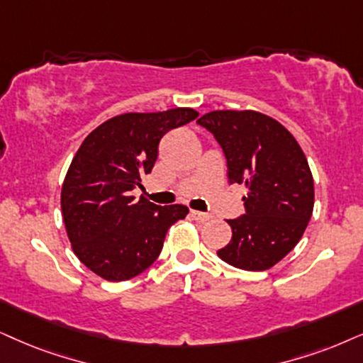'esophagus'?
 Masks as SVG:
<instances>
[{
	"label": "esophagus",
	"instance_id": "esophagus-1",
	"mask_svg": "<svg viewBox=\"0 0 363 363\" xmlns=\"http://www.w3.org/2000/svg\"><path fill=\"white\" fill-rule=\"evenodd\" d=\"M191 216H192V219H194V221H197V223H206V221H209L211 218H213L211 214L201 213V211H191Z\"/></svg>",
	"mask_w": 363,
	"mask_h": 363
}]
</instances>
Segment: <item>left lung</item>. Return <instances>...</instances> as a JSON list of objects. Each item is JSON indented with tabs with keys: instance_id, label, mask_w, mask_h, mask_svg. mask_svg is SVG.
Wrapping results in <instances>:
<instances>
[{
	"instance_id": "obj_1",
	"label": "left lung",
	"mask_w": 363,
	"mask_h": 363,
	"mask_svg": "<svg viewBox=\"0 0 363 363\" xmlns=\"http://www.w3.org/2000/svg\"><path fill=\"white\" fill-rule=\"evenodd\" d=\"M223 147L231 182L246 186V214L228 219L233 238L218 251L228 264L264 272L298 245L313 213L315 186L295 137L256 110H213L197 121Z\"/></svg>"
}]
</instances>
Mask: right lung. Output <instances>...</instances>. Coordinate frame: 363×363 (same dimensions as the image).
Wrapping results in <instances>:
<instances>
[{
    "label": "right lung",
    "instance_id": "add662e5",
    "mask_svg": "<svg viewBox=\"0 0 363 363\" xmlns=\"http://www.w3.org/2000/svg\"><path fill=\"white\" fill-rule=\"evenodd\" d=\"M197 116L189 107L122 113L82 142L60 203L73 253L97 277L125 281L145 272L162 251L167 229L189 213L182 204L137 201L132 191L152 171L162 135Z\"/></svg>",
    "mask_w": 363,
    "mask_h": 363
}]
</instances>
